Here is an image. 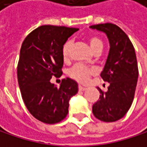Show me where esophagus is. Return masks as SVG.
<instances>
[{"label":"esophagus","mask_w":147,"mask_h":147,"mask_svg":"<svg viewBox=\"0 0 147 147\" xmlns=\"http://www.w3.org/2000/svg\"><path fill=\"white\" fill-rule=\"evenodd\" d=\"M79 90L80 91H84V90H86V88H84V87H82V86H79Z\"/></svg>","instance_id":"obj_1"}]
</instances>
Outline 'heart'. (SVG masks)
<instances>
[{
  "instance_id": "heart-1",
  "label": "heart",
  "mask_w": 147,
  "mask_h": 147,
  "mask_svg": "<svg viewBox=\"0 0 147 147\" xmlns=\"http://www.w3.org/2000/svg\"><path fill=\"white\" fill-rule=\"evenodd\" d=\"M89 45H90L91 50L94 51L98 46H102V42L100 38H96V36H91L89 38ZM71 46H72L71 40H68L64 45L62 53H63V56L65 59H67L69 56ZM94 73V70L93 68H89V67H86V65H80V64L75 65L74 67L73 68H71L69 71V74L71 75V77L80 83H86L88 80L90 75Z\"/></svg>"
}]
</instances>
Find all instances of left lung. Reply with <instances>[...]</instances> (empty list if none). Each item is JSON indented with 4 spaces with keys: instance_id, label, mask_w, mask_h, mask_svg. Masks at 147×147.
Listing matches in <instances>:
<instances>
[{
    "instance_id": "8db88e82",
    "label": "left lung",
    "mask_w": 147,
    "mask_h": 147,
    "mask_svg": "<svg viewBox=\"0 0 147 147\" xmlns=\"http://www.w3.org/2000/svg\"><path fill=\"white\" fill-rule=\"evenodd\" d=\"M89 28L103 32L109 43V54L100 74L109 86L105 93L98 88L100 99L93 105V114L101 121L115 122L127 113L134 98L138 78L135 50L128 36L113 24Z\"/></svg>"
}]
</instances>
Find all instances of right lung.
<instances>
[{"label": "right lung", "instance_id": "1", "mask_svg": "<svg viewBox=\"0 0 147 147\" xmlns=\"http://www.w3.org/2000/svg\"><path fill=\"white\" fill-rule=\"evenodd\" d=\"M76 28L42 25L30 32L20 51L17 79L22 97L30 113L45 123L62 121L68 113L69 101L78 93V83L67 78L59 88L51 82L61 74L63 46Z\"/></svg>", "mask_w": 147, "mask_h": 147}]
</instances>
